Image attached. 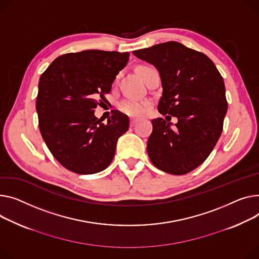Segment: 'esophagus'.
I'll use <instances>...</instances> for the list:
<instances>
[{"instance_id": "obj_1", "label": "esophagus", "mask_w": 259, "mask_h": 259, "mask_svg": "<svg viewBox=\"0 0 259 259\" xmlns=\"http://www.w3.org/2000/svg\"><path fill=\"white\" fill-rule=\"evenodd\" d=\"M136 123H137V120H136V119H133V118H132V119H130V126H131V127H133Z\"/></svg>"}]
</instances>
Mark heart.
Masks as SVG:
<instances>
[{"label":"heart","mask_w":259,"mask_h":259,"mask_svg":"<svg viewBox=\"0 0 259 259\" xmlns=\"http://www.w3.org/2000/svg\"><path fill=\"white\" fill-rule=\"evenodd\" d=\"M149 67H141L139 72L142 76L143 72ZM151 107V103L147 100H136V99H126L119 104V109L124 113L130 116H141L145 114Z\"/></svg>","instance_id":"obj_1"}]
</instances>
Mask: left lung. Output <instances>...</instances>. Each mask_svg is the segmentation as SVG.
Returning a JSON list of instances; mask_svg holds the SVG:
<instances>
[{"label":"left lung","instance_id":"left-lung-1","mask_svg":"<svg viewBox=\"0 0 259 259\" xmlns=\"http://www.w3.org/2000/svg\"><path fill=\"white\" fill-rule=\"evenodd\" d=\"M133 55L157 68L162 85L158 111L178 118L174 129L162 117L152 119L149 157L165 173L187 174L209 156L223 131L228 107L224 80L207 56L177 41Z\"/></svg>","mask_w":259,"mask_h":259}]
</instances>
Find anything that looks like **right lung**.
Returning a JSON list of instances; mask_svg holds the SVG:
<instances>
[{"instance_id": "right-lung-1", "label": "right lung", "mask_w": 259, "mask_h": 259, "mask_svg": "<svg viewBox=\"0 0 259 259\" xmlns=\"http://www.w3.org/2000/svg\"><path fill=\"white\" fill-rule=\"evenodd\" d=\"M128 52L85 50L59 56L41 75L36 111L42 139L65 168L96 174L112 161L116 143L128 129L129 117L113 110L107 124L95 109L127 65Z\"/></svg>"}]
</instances>
